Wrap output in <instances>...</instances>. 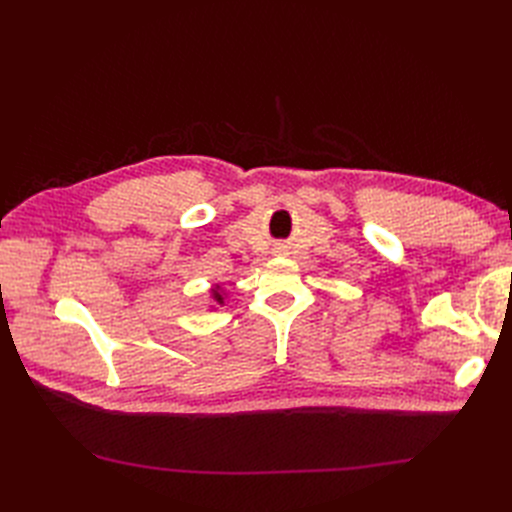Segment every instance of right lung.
<instances>
[{
	"label": "right lung",
	"mask_w": 512,
	"mask_h": 512,
	"mask_svg": "<svg viewBox=\"0 0 512 512\" xmlns=\"http://www.w3.org/2000/svg\"><path fill=\"white\" fill-rule=\"evenodd\" d=\"M224 297H226V292H224L218 284H215V286L211 288V299H213L215 303H218V305H224Z\"/></svg>",
	"instance_id": "1"
}]
</instances>
